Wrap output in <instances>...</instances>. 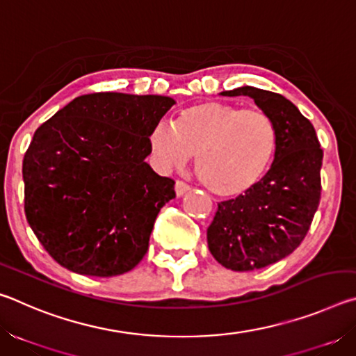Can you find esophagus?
<instances>
[{"mask_svg":"<svg viewBox=\"0 0 356 356\" xmlns=\"http://www.w3.org/2000/svg\"><path fill=\"white\" fill-rule=\"evenodd\" d=\"M174 188H176V195L177 196H182V195H185L186 191L191 190V186L188 184H185L184 180H177L176 186H174Z\"/></svg>","mask_w":356,"mask_h":356,"instance_id":"1","label":"esophagus"}]
</instances>
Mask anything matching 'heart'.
<instances>
[{"label": "heart", "mask_w": 356, "mask_h": 356, "mask_svg": "<svg viewBox=\"0 0 356 356\" xmlns=\"http://www.w3.org/2000/svg\"><path fill=\"white\" fill-rule=\"evenodd\" d=\"M149 144L163 168H182L197 156L201 182L216 196L238 197L254 190L272 170L280 131L262 110L210 100L180 110L174 127L156 124Z\"/></svg>", "instance_id": "1"}]
</instances>
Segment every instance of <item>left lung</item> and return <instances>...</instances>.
I'll return each instance as SVG.
<instances>
[{
    "label": "left lung",
    "mask_w": 356,
    "mask_h": 356,
    "mask_svg": "<svg viewBox=\"0 0 356 356\" xmlns=\"http://www.w3.org/2000/svg\"><path fill=\"white\" fill-rule=\"evenodd\" d=\"M221 95H248L275 120L280 149L272 170L254 190L218 204L207 243L234 272L281 261L303 242L321 202L323 150L312 124L281 94L242 86Z\"/></svg>",
    "instance_id": "1"
}]
</instances>
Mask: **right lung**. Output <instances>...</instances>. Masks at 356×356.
<instances>
[{
    "mask_svg": "<svg viewBox=\"0 0 356 356\" xmlns=\"http://www.w3.org/2000/svg\"><path fill=\"white\" fill-rule=\"evenodd\" d=\"M176 104L165 95H80L35 130L23 159L25 213L70 272H130L149 248L160 209L176 197L146 156L149 134Z\"/></svg>",
    "mask_w": 356,
    "mask_h": 356,
    "instance_id": "right-lung-1",
    "label": "right lung"
}]
</instances>
